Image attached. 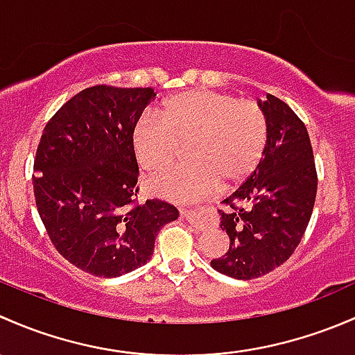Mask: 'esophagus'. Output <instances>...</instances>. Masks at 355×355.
<instances>
[{
    "label": "esophagus",
    "instance_id": "esophagus-1",
    "mask_svg": "<svg viewBox=\"0 0 355 355\" xmlns=\"http://www.w3.org/2000/svg\"><path fill=\"white\" fill-rule=\"evenodd\" d=\"M181 215L188 222H191L195 227H203L207 224V215H205V208H181Z\"/></svg>",
    "mask_w": 355,
    "mask_h": 355
}]
</instances>
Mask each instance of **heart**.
Here are the masks:
<instances>
[{"label":"heart","instance_id":"b5f03b06","mask_svg":"<svg viewBox=\"0 0 355 355\" xmlns=\"http://www.w3.org/2000/svg\"><path fill=\"white\" fill-rule=\"evenodd\" d=\"M135 157L147 173H160L186 155L193 162L152 179L155 195L191 202L220 184L236 188L258 167L266 147V121L251 101L214 90H188L167 98L160 118L144 116L131 133Z\"/></svg>","mask_w":355,"mask_h":355}]
</instances>
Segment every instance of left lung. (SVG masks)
Segmentation results:
<instances>
[{"mask_svg": "<svg viewBox=\"0 0 355 355\" xmlns=\"http://www.w3.org/2000/svg\"><path fill=\"white\" fill-rule=\"evenodd\" d=\"M266 121V147L254 173L218 210L229 236L211 268L237 280L266 275L286 263L304 236L316 200L318 176L308 130L275 96L258 101Z\"/></svg>", "mask_w": 355, "mask_h": 355, "instance_id": "obj_1", "label": "left lung"}]
</instances>
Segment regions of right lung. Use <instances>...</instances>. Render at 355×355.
I'll return each instance as SVG.
<instances>
[{
  "mask_svg": "<svg viewBox=\"0 0 355 355\" xmlns=\"http://www.w3.org/2000/svg\"><path fill=\"white\" fill-rule=\"evenodd\" d=\"M153 97L150 87H90L42 131L32 181L35 205L58 253L90 275L112 279L145 265L157 234L179 217L162 200L137 202L131 133Z\"/></svg>",
  "mask_w": 355,
  "mask_h": 355,
  "instance_id": "add662e5",
  "label": "right lung"
}]
</instances>
